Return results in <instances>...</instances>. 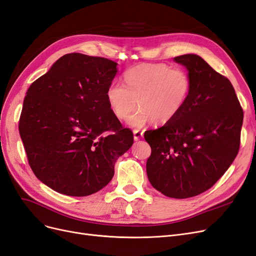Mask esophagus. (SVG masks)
Segmentation results:
<instances>
[{
	"label": "esophagus",
	"instance_id": "34e87169",
	"mask_svg": "<svg viewBox=\"0 0 256 256\" xmlns=\"http://www.w3.org/2000/svg\"><path fill=\"white\" fill-rule=\"evenodd\" d=\"M144 137V132L140 130H134V139L136 140H140Z\"/></svg>",
	"mask_w": 256,
	"mask_h": 256
}]
</instances>
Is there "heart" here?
Instances as JSON below:
<instances>
[{"mask_svg":"<svg viewBox=\"0 0 256 256\" xmlns=\"http://www.w3.org/2000/svg\"><path fill=\"white\" fill-rule=\"evenodd\" d=\"M126 85L118 82L107 88V101L116 117L126 119L137 106L140 108L130 123L142 126L152 121L166 124L182 110L192 90V78L183 68L158 64H142L124 72Z\"/></svg>","mask_w":256,"mask_h":256,"instance_id":"heart-1","label":"heart"}]
</instances>
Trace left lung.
<instances>
[{
  "label": "left lung",
  "mask_w": 256,
  "mask_h": 256,
  "mask_svg": "<svg viewBox=\"0 0 256 256\" xmlns=\"http://www.w3.org/2000/svg\"><path fill=\"white\" fill-rule=\"evenodd\" d=\"M174 60L187 68L192 90L174 119L144 133L152 151L146 174L162 194L186 199L208 190L235 160L244 110L228 78L200 56Z\"/></svg>",
  "instance_id": "8db88e82"
}]
</instances>
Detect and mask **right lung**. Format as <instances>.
Masks as SVG:
<instances>
[{"mask_svg": "<svg viewBox=\"0 0 256 256\" xmlns=\"http://www.w3.org/2000/svg\"><path fill=\"white\" fill-rule=\"evenodd\" d=\"M117 62L66 54L32 83L19 133L34 174L53 190L92 194L110 182L114 162L134 142L107 101Z\"/></svg>", "mask_w": 256, "mask_h": 256, "instance_id": "obj_1", "label": "right lung"}]
</instances>
